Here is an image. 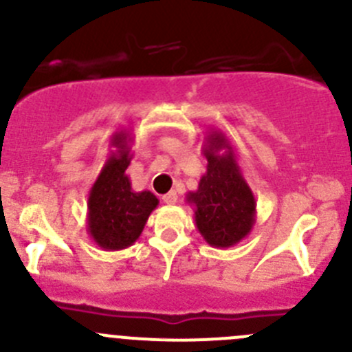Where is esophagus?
Listing matches in <instances>:
<instances>
[{
    "instance_id": "obj_1",
    "label": "esophagus",
    "mask_w": 352,
    "mask_h": 352,
    "mask_svg": "<svg viewBox=\"0 0 352 352\" xmlns=\"http://www.w3.org/2000/svg\"><path fill=\"white\" fill-rule=\"evenodd\" d=\"M162 199H163V202H165V204H170V206H172V204H175L177 199H179V197H177V192H175V190H170V192H168V194H165V196H163Z\"/></svg>"
}]
</instances>
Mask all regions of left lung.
<instances>
[{
  "mask_svg": "<svg viewBox=\"0 0 352 352\" xmlns=\"http://www.w3.org/2000/svg\"><path fill=\"white\" fill-rule=\"evenodd\" d=\"M208 160L197 190L187 192L202 239L214 248H228L252 232L257 202L248 187L232 143L221 131H209L202 143Z\"/></svg>",
  "mask_w": 352,
  "mask_h": 352,
  "instance_id": "obj_1",
  "label": "left lung"
}]
</instances>
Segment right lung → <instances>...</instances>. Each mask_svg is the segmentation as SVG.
I'll return each mask as SVG.
<instances>
[{
  "mask_svg": "<svg viewBox=\"0 0 352 352\" xmlns=\"http://www.w3.org/2000/svg\"><path fill=\"white\" fill-rule=\"evenodd\" d=\"M134 138L129 131H117L110 138V153L88 192L87 232L102 250L131 247L158 206L150 190H133L126 170L133 158Z\"/></svg>",
  "mask_w": 352,
  "mask_h": 352,
  "instance_id": "add662e5",
  "label": "right lung"
}]
</instances>
